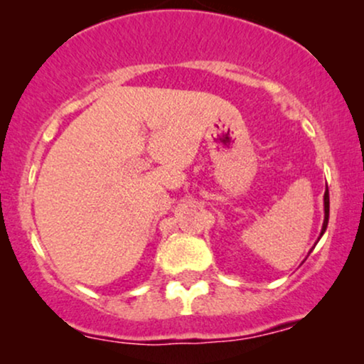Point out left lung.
Wrapping results in <instances>:
<instances>
[{
    "instance_id": "left-lung-1",
    "label": "left lung",
    "mask_w": 364,
    "mask_h": 364,
    "mask_svg": "<svg viewBox=\"0 0 364 364\" xmlns=\"http://www.w3.org/2000/svg\"><path fill=\"white\" fill-rule=\"evenodd\" d=\"M328 210H330V200H328V188H327V190H325V195H323V212H325V215H323V224H321V231H320L318 240H320L321 236H323V232L327 231V225H328Z\"/></svg>"
}]
</instances>
